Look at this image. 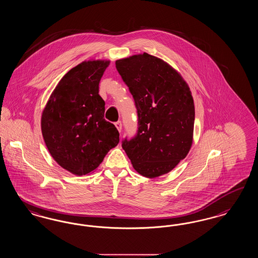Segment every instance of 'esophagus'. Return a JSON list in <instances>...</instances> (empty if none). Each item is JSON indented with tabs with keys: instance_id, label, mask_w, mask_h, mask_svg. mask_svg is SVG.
I'll list each match as a JSON object with an SVG mask.
<instances>
[{
	"instance_id": "obj_1",
	"label": "esophagus",
	"mask_w": 258,
	"mask_h": 258,
	"mask_svg": "<svg viewBox=\"0 0 258 258\" xmlns=\"http://www.w3.org/2000/svg\"><path fill=\"white\" fill-rule=\"evenodd\" d=\"M115 126H116V128L118 130V132H119V133H121V132H122V123H121L120 121H118V122H116V123H115Z\"/></svg>"
}]
</instances>
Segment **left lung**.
Masks as SVG:
<instances>
[{
	"instance_id": "obj_1",
	"label": "left lung",
	"mask_w": 258,
	"mask_h": 258,
	"mask_svg": "<svg viewBox=\"0 0 258 258\" xmlns=\"http://www.w3.org/2000/svg\"><path fill=\"white\" fill-rule=\"evenodd\" d=\"M138 114V132L122 147L134 170L154 178L171 172L193 143L195 105L190 88L169 63L147 52L115 62Z\"/></svg>"
}]
</instances>
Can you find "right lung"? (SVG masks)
Returning <instances> with one entry per match:
<instances>
[{"label":"right lung","instance_id":"right-lung-1","mask_svg":"<svg viewBox=\"0 0 258 258\" xmlns=\"http://www.w3.org/2000/svg\"><path fill=\"white\" fill-rule=\"evenodd\" d=\"M109 60L83 61L66 73L41 116L45 144L55 162L76 175H88L119 143L115 125L104 119L99 83Z\"/></svg>","mask_w":258,"mask_h":258}]
</instances>
